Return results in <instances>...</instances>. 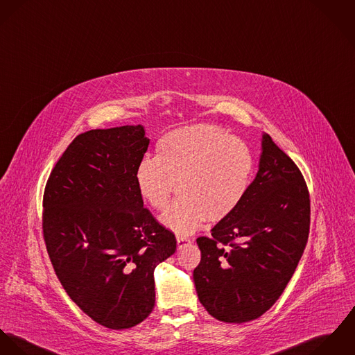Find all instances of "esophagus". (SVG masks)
Returning a JSON list of instances; mask_svg holds the SVG:
<instances>
[{
	"mask_svg": "<svg viewBox=\"0 0 355 355\" xmlns=\"http://www.w3.org/2000/svg\"><path fill=\"white\" fill-rule=\"evenodd\" d=\"M188 243H191V238H188V236H177L178 249H181L182 246H185V245H188Z\"/></svg>",
	"mask_w": 355,
	"mask_h": 355,
	"instance_id": "34e87169",
	"label": "esophagus"
}]
</instances>
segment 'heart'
<instances>
[{
  "label": "heart",
  "mask_w": 355,
  "mask_h": 355,
  "mask_svg": "<svg viewBox=\"0 0 355 355\" xmlns=\"http://www.w3.org/2000/svg\"><path fill=\"white\" fill-rule=\"evenodd\" d=\"M253 174L249 148L212 125H189L159 139L157 157L146 155L135 170L136 188L146 204L162 209L177 184L180 198L162 215L160 223L191 234L205 219H227L246 195Z\"/></svg>",
  "instance_id": "b5f03b06"
}]
</instances>
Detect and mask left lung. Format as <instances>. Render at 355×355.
I'll return each mask as SVG.
<instances>
[{
  "label": "left lung",
  "instance_id": "1",
  "mask_svg": "<svg viewBox=\"0 0 355 355\" xmlns=\"http://www.w3.org/2000/svg\"><path fill=\"white\" fill-rule=\"evenodd\" d=\"M311 200L297 164L271 136L261 139L259 171L236 211L198 236L197 297L219 321L246 322L282 295L308 242Z\"/></svg>",
  "mask_w": 355,
  "mask_h": 355
}]
</instances>
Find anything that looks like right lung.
I'll return each instance as SVG.
<instances>
[{"instance_id": "right-lung-1", "label": "right lung", "mask_w": 355, "mask_h": 355, "mask_svg": "<svg viewBox=\"0 0 355 355\" xmlns=\"http://www.w3.org/2000/svg\"><path fill=\"white\" fill-rule=\"evenodd\" d=\"M148 144L141 125L81 133L44 188L42 226L55 275L85 315L110 329L150 315L154 271L177 249L136 188Z\"/></svg>"}]
</instances>
